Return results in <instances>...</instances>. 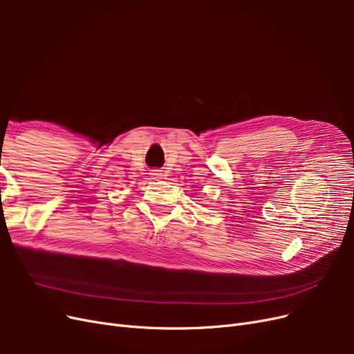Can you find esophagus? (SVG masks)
<instances>
[{
    "instance_id": "obj_1",
    "label": "esophagus",
    "mask_w": 354,
    "mask_h": 354,
    "mask_svg": "<svg viewBox=\"0 0 354 354\" xmlns=\"http://www.w3.org/2000/svg\"><path fill=\"white\" fill-rule=\"evenodd\" d=\"M152 177H153V180H160V178H162V173H160V169H155L153 173H152Z\"/></svg>"
}]
</instances>
